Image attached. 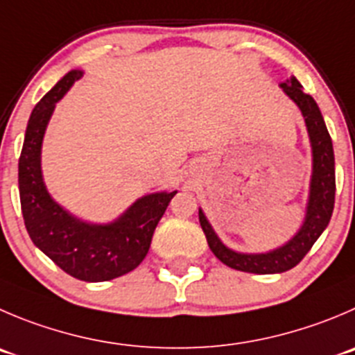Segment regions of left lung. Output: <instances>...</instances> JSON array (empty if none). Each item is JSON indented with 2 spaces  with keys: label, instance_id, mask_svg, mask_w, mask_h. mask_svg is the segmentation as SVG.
<instances>
[{
  "label": "left lung",
  "instance_id": "8db88e82",
  "mask_svg": "<svg viewBox=\"0 0 355 355\" xmlns=\"http://www.w3.org/2000/svg\"><path fill=\"white\" fill-rule=\"evenodd\" d=\"M281 89L286 96L300 107L305 118L306 132H309L310 146H312V175H310L309 202L303 225L300 230L281 248L272 249L268 252H239L226 248L214 228L205 218L204 211L198 209V219L204 230L207 244L216 258L230 268L249 273H282L298 265L306 252L310 251L317 239L320 237L331 219L335 207V153L329 132L326 129L324 118L319 106L312 96L303 92V87L295 76L281 83Z\"/></svg>",
  "mask_w": 355,
  "mask_h": 355
}]
</instances>
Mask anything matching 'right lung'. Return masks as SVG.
<instances>
[{"instance_id":"add662e5","label":"right lung","mask_w":355,"mask_h":355,"mask_svg":"<svg viewBox=\"0 0 355 355\" xmlns=\"http://www.w3.org/2000/svg\"><path fill=\"white\" fill-rule=\"evenodd\" d=\"M83 71L73 69L35 106L19 158V193L31 241L74 279L103 282L132 272L150 249L151 237L178 191H157L137 198L111 223H89L57 204L42 174V144L55 104Z\"/></svg>"}]
</instances>
